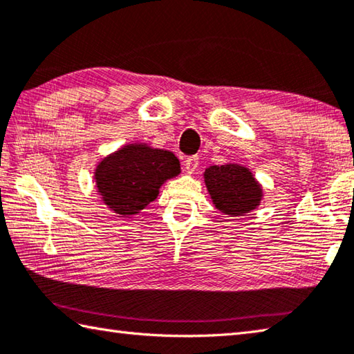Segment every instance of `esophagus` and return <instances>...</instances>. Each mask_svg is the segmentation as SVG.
I'll use <instances>...</instances> for the list:
<instances>
[{
  "instance_id": "1",
  "label": "esophagus",
  "mask_w": 354,
  "mask_h": 354,
  "mask_svg": "<svg viewBox=\"0 0 354 354\" xmlns=\"http://www.w3.org/2000/svg\"><path fill=\"white\" fill-rule=\"evenodd\" d=\"M198 166V156H192L185 160V169L188 174H194Z\"/></svg>"
}]
</instances>
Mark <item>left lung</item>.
Returning a JSON list of instances; mask_svg holds the SVG:
<instances>
[{
    "label": "left lung",
    "mask_w": 354,
    "mask_h": 354,
    "mask_svg": "<svg viewBox=\"0 0 354 354\" xmlns=\"http://www.w3.org/2000/svg\"><path fill=\"white\" fill-rule=\"evenodd\" d=\"M205 185L216 208L230 217H242L259 208L263 188L246 166L214 165L203 172Z\"/></svg>",
    "instance_id": "1"
}]
</instances>
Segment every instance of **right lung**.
I'll return each mask as SVG.
<instances>
[{
    "instance_id": "right-lung-1",
    "label": "right lung",
    "mask_w": 354,
    "mask_h": 354,
    "mask_svg": "<svg viewBox=\"0 0 354 354\" xmlns=\"http://www.w3.org/2000/svg\"><path fill=\"white\" fill-rule=\"evenodd\" d=\"M180 172L178 158L171 151L134 142L100 160L94 180L100 198L111 212L132 217L154 202L166 180Z\"/></svg>"
}]
</instances>
